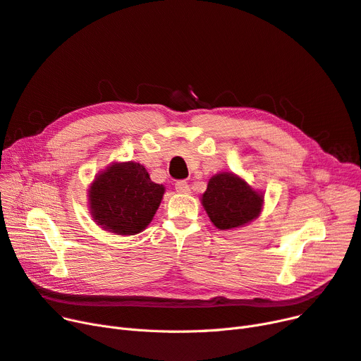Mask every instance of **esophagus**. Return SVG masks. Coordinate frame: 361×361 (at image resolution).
Segmentation results:
<instances>
[{
    "mask_svg": "<svg viewBox=\"0 0 361 361\" xmlns=\"http://www.w3.org/2000/svg\"><path fill=\"white\" fill-rule=\"evenodd\" d=\"M175 188H176V191L179 192V194H190V185L186 183L185 180H178L176 183H175Z\"/></svg>",
    "mask_w": 361,
    "mask_h": 361,
    "instance_id": "esophagus-1",
    "label": "esophagus"
}]
</instances>
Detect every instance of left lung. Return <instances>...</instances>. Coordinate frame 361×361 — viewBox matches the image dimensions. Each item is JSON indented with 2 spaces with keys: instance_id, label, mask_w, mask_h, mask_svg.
<instances>
[{
  "instance_id": "1",
  "label": "left lung",
  "mask_w": 361,
  "mask_h": 361,
  "mask_svg": "<svg viewBox=\"0 0 361 361\" xmlns=\"http://www.w3.org/2000/svg\"><path fill=\"white\" fill-rule=\"evenodd\" d=\"M201 204L216 228L228 231L256 219L264 206V195L234 173L222 171L209 180Z\"/></svg>"
}]
</instances>
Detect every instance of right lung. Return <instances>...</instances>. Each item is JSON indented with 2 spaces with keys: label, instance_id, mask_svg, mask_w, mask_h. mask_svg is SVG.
I'll list each match as a JSON object with an SVG mask.
<instances>
[{
  "label": "right lung",
  "instance_id": "1",
  "mask_svg": "<svg viewBox=\"0 0 361 361\" xmlns=\"http://www.w3.org/2000/svg\"><path fill=\"white\" fill-rule=\"evenodd\" d=\"M164 186L151 180L139 163H112L94 178L89 190L93 221L117 235L145 229L160 206Z\"/></svg>",
  "mask_w": 361,
  "mask_h": 361
}]
</instances>
